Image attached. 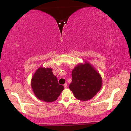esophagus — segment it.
Masks as SVG:
<instances>
[{"label": "esophagus", "mask_w": 131, "mask_h": 131, "mask_svg": "<svg viewBox=\"0 0 131 131\" xmlns=\"http://www.w3.org/2000/svg\"><path fill=\"white\" fill-rule=\"evenodd\" d=\"M64 88H67V83H66L65 84H64Z\"/></svg>", "instance_id": "esophagus-1"}]
</instances>
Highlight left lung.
Masks as SVG:
<instances>
[{"instance_id":"1","label":"left lung","mask_w":131,"mask_h":131,"mask_svg":"<svg viewBox=\"0 0 131 131\" xmlns=\"http://www.w3.org/2000/svg\"><path fill=\"white\" fill-rule=\"evenodd\" d=\"M71 75L72 82L69 85V88L77 99L81 101L92 99L101 88V76L95 68L86 61L75 66Z\"/></svg>"}]
</instances>
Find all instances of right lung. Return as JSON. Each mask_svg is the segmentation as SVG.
Masks as SVG:
<instances>
[{"instance_id":"1","label":"right lung","mask_w":131,"mask_h":131,"mask_svg":"<svg viewBox=\"0 0 131 131\" xmlns=\"http://www.w3.org/2000/svg\"><path fill=\"white\" fill-rule=\"evenodd\" d=\"M31 86L35 96L46 103L57 100L64 87L59 85L57 77L51 67L40 66L31 78Z\"/></svg>"}]
</instances>
